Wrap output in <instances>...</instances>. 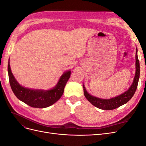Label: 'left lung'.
Masks as SVG:
<instances>
[{
	"label": "left lung",
	"instance_id": "obj_1",
	"mask_svg": "<svg viewBox=\"0 0 146 146\" xmlns=\"http://www.w3.org/2000/svg\"><path fill=\"white\" fill-rule=\"evenodd\" d=\"M137 48L136 52V74L133 80V82L130 87V88L125 92H123L121 95H119L116 98H111L110 99H102L96 97L92 96L90 94L88 93V92L85 90V88L83 86V92L84 95L87 100L91 102L96 107L105 110H111L117 108L120 106L126 104L128 102L132 97L133 96L135 92L138 87V80L139 78V62L137 55Z\"/></svg>",
	"mask_w": 146,
	"mask_h": 146
}]
</instances>
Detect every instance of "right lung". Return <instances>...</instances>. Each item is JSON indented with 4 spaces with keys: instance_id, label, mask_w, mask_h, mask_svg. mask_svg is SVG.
Returning a JSON list of instances; mask_svg holds the SVG:
<instances>
[{
    "instance_id": "obj_1",
    "label": "right lung",
    "mask_w": 146,
    "mask_h": 146,
    "mask_svg": "<svg viewBox=\"0 0 146 146\" xmlns=\"http://www.w3.org/2000/svg\"><path fill=\"white\" fill-rule=\"evenodd\" d=\"M8 72L10 84L13 92L17 98L34 108H44L49 107L58 101L63 95L66 84L70 76V71L64 72L53 89L48 91L34 90L21 86L11 72L8 61Z\"/></svg>"
}]
</instances>
